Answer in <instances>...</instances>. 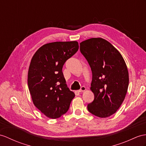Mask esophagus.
Listing matches in <instances>:
<instances>
[{
  "mask_svg": "<svg viewBox=\"0 0 146 146\" xmlns=\"http://www.w3.org/2000/svg\"><path fill=\"white\" fill-rule=\"evenodd\" d=\"M85 90H86V88H85V87L82 86V87H81L80 89V90H79L78 91H79V92H84V91H85Z\"/></svg>",
  "mask_w": 146,
  "mask_h": 146,
  "instance_id": "1",
  "label": "esophagus"
}]
</instances>
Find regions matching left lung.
Masks as SVG:
<instances>
[{"mask_svg":"<svg viewBox=\"0 0 146 146\" xmlns=\"http://www.w3.org/2000/svg\"><path fill=\"white\" fill-rule=\"evenodd\" d=\"M80 51L92 73L90 89L94 100L87 109L96 116L106 118L116 113L125 98L129 85L126 64L119 52L103 38L82 41Z\"/></svg>","mask_w":146,"mask_h":146,"instance_id":"left-lung-1","label":"left lung"}]
</instances>
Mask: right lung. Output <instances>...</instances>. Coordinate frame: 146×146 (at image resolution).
<instances>
[{
	"label": "right lung",
	"instance_id": "add662e5",
	"mask_svg": "<svg viewBox=\"0 0 146 146\" xmlns=\"http://www.w3.org/2000/svg\"><path fill=\"white\" fill-rule=\"evenodd\" d=\"M78 49L77 41L50 42L39 48L31 59L28 88L34 105L48 118L65 114L75 97L67 87L62 70Z\"/></svg>",
	"mask_w": 146,
	"mask_h": 146
}]
</instances>
